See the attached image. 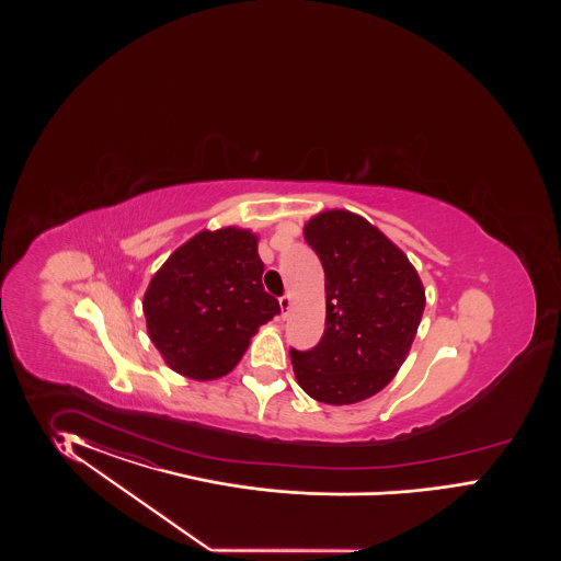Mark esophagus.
<instances>
[{"mask_svg": "<svg viewBox=\"0 0 561 561\" xmlns=\"http://www.w3.org/2000/svg\"><path fill=\"white\" fill-rule=\"evenodd\" d=\"M291 305H294V302H291V296H282V298H279V306H282V312H284V314H288Z\"/></svg>", "mask_w": 561, "mask_h": 561, "instance_id": "34e87169", "label": "esophagus"}]
</instances>
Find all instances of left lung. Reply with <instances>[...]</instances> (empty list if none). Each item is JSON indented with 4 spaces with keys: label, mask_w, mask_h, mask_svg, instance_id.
<instances>
[{
    "label": "left lung",
    "mask_w": 561,
    "mask_h": 561,
    "mask_svg": "<svg viewBox=\"0 0 561 561\" xmlns=\"http://www.w3.org/2000/svg\"><path fill=\"white\" fill-rule=\"evenodd\" d=\"M324 270L323 340L291 350L302 391L327 405H352L382 391L405 362L425 308V289L408 255L347 209L305 224Z\"/></svg>",
    "instance_id": "left-lung-1"
}]
</instances>
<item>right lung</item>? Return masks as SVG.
<instances>
[{
    "label": "right lung",
    "mask_w": 561,
    "mask_h": 561,
    "mask_svg": "<svg viewBox=\"0 0 561 561\" xmlns=\"http://www.w3.org/2000/svg\"><path fill=\"white\" fill-rule=\"evenodd\" d=\"M256 244L255 232L237 226L202 230L153 273L141 306L170 370L202 382L226 376L279 312L263 288Z\"/></svg>",
    "instance_id": "right-lung-1"
}]
</instances>
